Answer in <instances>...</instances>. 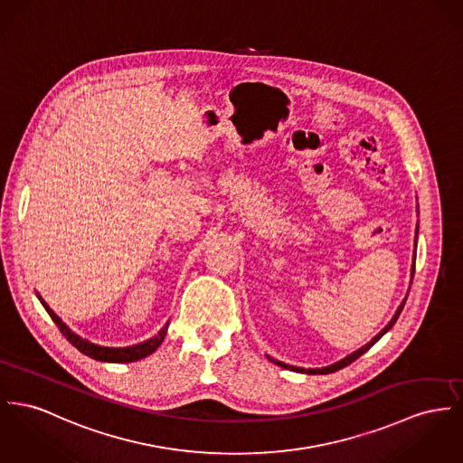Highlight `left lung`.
<instances>
[{
  "label": "left lung",
  "mask_w": 463,
  "mask_h": 463,
  "mask_svg": "<svg viewBox=\"0 0 463 463\" xmlns=\"http://www.w3.org/2000/svg\"><path fill=\"white\" fill-rule=\"evenodd\" d=\"M418 207V205H416ZM418 216H420V211H418ZM418 232H420V222L416 224V235H414V256H412V267H411V284H412V276H414V263H416V242H418ZM407 295H409V291H407ZM405 300H407V297L402 300L401 306L399 308L395 310V314H393V317L390 319V323L373 337V339L367 342L365 345H362L360 349H356V351H353L351 354H347L345 358H342L339 362H335V364H332V365H328V367H321V369H302V367H293V365H288V364H282V362H279V360H274L272 356H267L272 364H276L279 367H282V369L288 370H295V372H302V373H308V375H314V373H332V372H335V370L344 369L345 365H349V364H353L356 358H360L364 353H367L370 347L377 342V340L381 339L388 330H392V326L397 323V319H399V316H401L402 308L405 306Z\"/></svg>",
  "instance_id": "obj_1"
}]
</instances>
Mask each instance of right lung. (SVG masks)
<instances>
[{"mask_svg": "<svg viewBox=\"0 0 463 463\" xmlns=\"http://www.w3.org/2000/svg\"><path fill=\"white\" fill-rule=\"evenodd\" d=\"M38 300L42 302V306L45 307V310L49 312V316L52 317V321L58 325V328L61 330L62 335L66 337V340H70L71 345H75L80 353H84L86 356L98 360V362H109V364H129V362H137V360H142L149 354H153L156 349L161 345V342L166 335V330H168V321L166 325L157 332V335L151 337V339L144 340L140 344H133V345H126V347H107V345H98L93 344L88 339H82L80 335H77L71 328L66 326V323H62L61 317L52 310V308L47 306V302L36 293Z\"/></svg>", "mask_w": 463, "mask_h": 463, "instance_id": "add662e5", "label": "right lung"}]
</instances>
